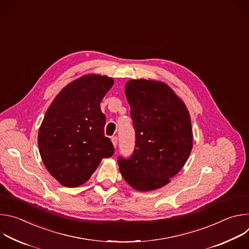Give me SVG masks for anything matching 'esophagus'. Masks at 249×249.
<instances>
[{
    "label": "esophagus",
    "instance_id": "esophagus-1",
    "mask_svg": "<svg viewBox=\"0 0 249 249\" xmlns=\"http://www.w3.org/2000/svg\"><path fill=\"white\" fill-rule=\"evenodd\" d=\"M111 141H112L113 146L116 148V147H117V144H118V138H117L116 136H114V137L111 138Z\"/></svg>",
    "mask_w": 249,
    "mask_h": 249
}]
</instances>
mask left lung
Returning a JSON list of instances; mask_svg holds the SVG:
<instances>
[{
  "mask_svg": "<svg viewBox=\"0 0 249 249\" xmlns=\"http://www.w3.org/2000/svg\"><path fill=\"white\" fill-rule=\"evenodd\" d=\"M135 130L130 157H118L123 178L136 190L160 188L185 164L192 150V129L184 103L166 85L132 80L125 86Z\"/></svg>",
  "mask_w": 249,
  "mask_h": 249,
  "instance_id": "8db88e82",
  "label": "left lung"
}]
</instances>
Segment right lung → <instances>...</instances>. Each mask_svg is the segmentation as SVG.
<instances>
[{
    "label": "right lung",
    "mask_w": 249,
    "mask_h": 249,
    "mask_svg": "<svg viewBox=\"0 0 249 249\" xmlns=\"http://www.w3.org/2000/svg\"><path fill=\"white\" fill-rule=\"evenodd\" d=\"M113 80L89 75L69 84L45 113L38 133L39 152L50 174L68 187L82 185L104 158L114 154L104 136L100 102Z\"/></svg>",
    "instance_id": "right-lung-1"
}]
</instances>
